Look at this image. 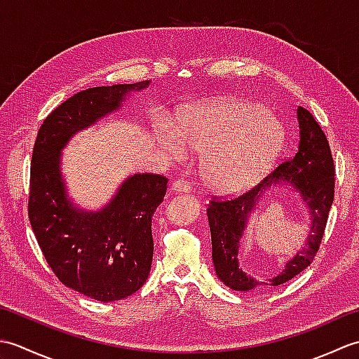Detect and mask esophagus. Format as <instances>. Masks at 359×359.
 Returning a JSON list of instances; mask_svg holds the SVG:
<instances>
[{
	"label": "esophagus",
	"mask_w": 359,
	"mask_h": 359,
	"mask_svg": "<svg viewBox=\"0 0 359 359\" xmlns=\"http://www.w3.org/2000/svg\"><path fill=\"white\" fill-rule=\"evenodd\" d=\"M171 191L172 193H189L191 191V187H189V184L187 180H174L172 185H171Z\"/></svg>",
	"instance_id": "obj_1"
}]
</instances>
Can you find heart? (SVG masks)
I'll list each match as a JSON object with an SVG mask.
<instances>
[{
	"mask_svg": "<svg viewBox=\"0 0 359 359\" xmlns=\"http://www.w3.org/2000/svg\"><path fill=\"white\" fill-rule=\"evenodd\" d=\"M157 140L175 162L189 149L201 152L202 180L211 193L233 196L256 185L284 147V126L262 104L224 98L194 104L174 121V131L156 129Z\"/></svg>",
	"mask_w": 359,
	"mask_h": 359,
	"instance_id": "1",
	"label": "heart"
}]
</instances>
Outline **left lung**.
Masks as SVG:
<instances>
[{
    "label": "left lung",
    "instance_id": "left-lung-1",
    "mask_svg": "<svg viewBox=\"0 0 359 359\" xmlns=\"http://www.w3.org/2000/svg\"><path fill=\"white\" fill-rule=\"evenodd\" d=\"M299 144L296 154L280 163L270 175L233 201H211L207 208L212 264L217 278L236 292H253L278 287L306 270L313 261L325 230L327 217L334 196V166L329 142L311 114L297 106ZM290 186L302 197L311 220V230L304 247L270 280L250 277L238 266V248L249 217L258 202L273 186Z\"/></svg>",
    "mask_w": 359,
    "mask_h": 359
}]
</instances>
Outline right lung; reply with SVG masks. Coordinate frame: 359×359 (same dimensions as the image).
Here are the masks:
<instances>
[{"instance_id": "1", "label": "right lung", "mask_w": 359, "mask_h": 359, "mask_svg": "<svg viewBox=\"0 0 359 359\" xmlns=\"http://www.w3.org/2000/svg\"><path fill=\"white\" fill-rule=\"evenodd\" d=\"M134 85L89 88L53 109L38 131L30 166L29 219L55 276L75 292L102 302L135 293L148 279L154 242L152 215L166 194L158 174H133L98 210L80 208L62 170L63 149L75 134L117 112Z\"/></svg>"}]
</instances>
